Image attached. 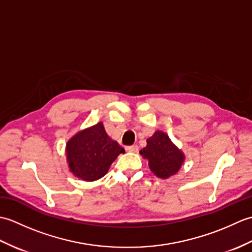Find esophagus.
<instances>
[{
    "label": "esophagus",
    "mask_w": 252,
    "mask_h": 252,
    "mask_svg": "<svg viewBox=\"0 0 252 252\" xmlns=\"http://www.w3.org/2000/svg\"><path fill=\"white\" fill-rule=\"evenodd\" d=\"M126 149L130 153H137L138 147H137V145H132V146H127Z\"/></svg>",
    "instance_id": "obj_1"
}]
</instances>
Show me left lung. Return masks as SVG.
I'll return each instance as SVG.
<instances>
[{
	"label": "left lung",
	"instance_id": "1",
	"mask_svg": "<svg viewBox=\"0 0 252 252\" xmlns=\"http://www.w3.org/2000/svg\"><path fill=\"white\" fill-rule=\"evenodd\" d=\"M146 142V147L140 154L148 160L149 169L157 178L169 179L179 172L185 161V155L170 140L167 133L158 130Z\"/></svg>",
	"mask_w": 252,
	"mask_h": 252
}]
</instances>
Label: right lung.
<instances>
[{
  "mask_svg": "<svg viewBox=\"0 0 252 252\" xmlns=\"http://www.w3.org/2000/svg\"><path fill=\"white\" fill-rule=\"evenodd\" d=\"M125 149L107 134L103 122L77 132L66 144L67 163L76 178L99 180Z\"/></svg>",
  "mask_w": 252,
  "mask_h": 252,
  "instance_id": "right-lung-1",
  "label": "right lung"
}]
</instances>
